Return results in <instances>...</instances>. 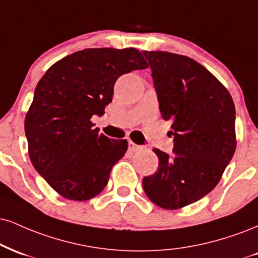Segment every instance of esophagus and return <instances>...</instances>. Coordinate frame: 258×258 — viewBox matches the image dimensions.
Returning <instances> with one entry per match:
<instances>
[{"label":"esophagus","instance_id":"1","mask_svg":"<svg viewBox=\"0 0 258 258\" xmlns=\"http://www.w3.org/2000/svg\"><path fill=\"white\" fill-rule=\"evenodd\" d=\"M128 149L131 151H133V153H137V151L143 150V147H142V145H137L136 143H133L132 141H130L128 142Z\"/></svg>","mask_w":258,"mask_h":258}]
</instances>
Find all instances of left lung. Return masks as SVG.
<instances>
[{"mask_svg": "<svg viewBox=\"0 0 258 258\" xmlns=\"http://www.w3.org/2000/svg\"><path fill=\"white\" fill-rule=\"evenodd\" d=\"M164 120L172 121L174 155L159 149V168L143 188L163 209L200 201L218 185L233 157L235 108L227 89L197 61L167 51H144Z\"/></svg>", "mask_w": 258, "mask_h": 258, "instance_id": "left-lung-1", "label": "left lung"}]
</instances>
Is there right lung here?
<instances>
[{
    "label": "right lung",
    "mask_w": 258,
    "mask_h": 258,
    "mask_svg": "<svg viewBox=\"0 0 258 258\" xmlns=\"http://www.w3.org/2000/svg\"><path fill=\"white\" fill-rule=\"evenodd\" d=\"M144 68L135 48L84 49L52 64L37 84L25 117L30 160L62 197L88 201L108 184L128 144L99 135L91 117L103 115L120 76Z\"/></svg>",
    "instance_id": "right-lung-1"
}]
</instances>
